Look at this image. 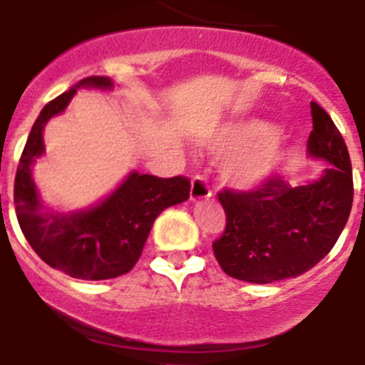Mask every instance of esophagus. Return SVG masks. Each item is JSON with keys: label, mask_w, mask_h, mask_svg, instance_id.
<instances>
[{"label": "esophagus", "mask_w": 365, "mask_h": 365, "mask_svg": "<svg viewBox=\"0 0 365 365\" xmlns=\"http://www.w3.org/2000/svg\"><path fill=\"white\" fill-rule=\"evenodd\" d=\"M211 197V188L202 175H195L192 179V190H190V199L204 200Z\"/></svg>", "instance_id": "obj_1"}]
</instances>
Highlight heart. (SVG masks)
I'll return each mask as SVG.
<instances>
[{
  "instance_id": "b5f03b06",
  "label": "heart",
  "mask_w": 365,
  "mask_h": 365,
  "mask_svg": "<svg viewBox=\"0 0 365 365\" xmlns=\"http://www.w3.org/2000/svg\"><path fill=\"white\" fill-rule=\"evenodd\" d=\"M210 147L232 152L225 163V177L238 188L251 190L265 182L284 155V141L279 134L269 133L259 121H242L220 128L211 136Z\"/></svg>"
}]
</instances>
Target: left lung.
Returning a JSON list of instances; mask_svg holds the SVG:
<instances>
[{"label":"left lung","instance_id":"1","mask_svg":"<svg viewBox=\"0 0 365 365\" xmlns=\"http://www.w3.org/2000/svg\"><path fill=\"white\" fill-rule=\"evenodd\" d=\"M312 158L329 165L307 186H289L279 175L247 192L218 193L225 229L213 252L227 276L274 283L301 276L335 245L353 204V173L344 138L329 114L312 102Z\"/></svg>","mask_w":365,"mask_h":365}]
</instances>
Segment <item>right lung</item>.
<instances>
[{
	"instance_id": "right-lung-1",
	"label": "right lung",
	"mask_w": 365,
	"mask_h": 365,
	"mask_svg": "<svg viewBox=\"0 0 365 365\" xmlns=\"http://www.w3.org/2000/svg\"><path fill=\"white\" fill-rule=\"evenodd\" d=\"M78 88L110 89L113 82L107 76H88L43 107L21 154L14 204L24 238L44 263L76 279H110L136 265L158 215L190 197V179L133 172L91 210L66 215L41 211L32 165L44 152V125L68 107Z\"/></svg>"
}]
</instances>
